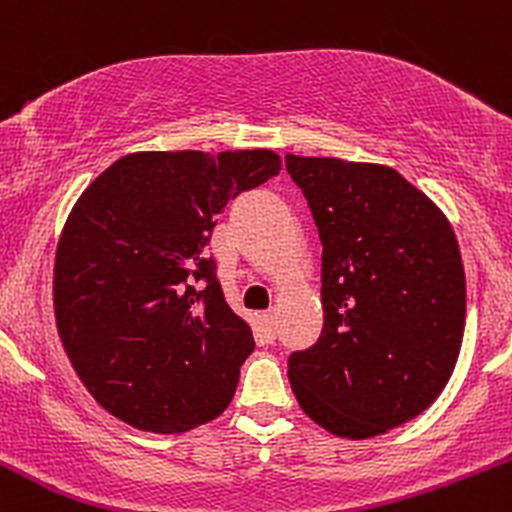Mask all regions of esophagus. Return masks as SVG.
I'll list each match as a JSON object with an SVG mask.
<instances>
[{
    "label": "esophagus",
    "instance_id": "34e87169",
    "mask_svg": "<svg viewBox=\"0 0 512 512\" xmlns=\"http://www.w3.org/2000/svg\"><path fill=\"white\" fill-rule=\"evenodd\" d=\"M260 327H262L264 339H269V342H272V339L276 337V317H274L272 310H269V313H262L260 315Z\"/></svg>",
    "mask_w": 512,
    "mask_h": 512
}]
</instances>
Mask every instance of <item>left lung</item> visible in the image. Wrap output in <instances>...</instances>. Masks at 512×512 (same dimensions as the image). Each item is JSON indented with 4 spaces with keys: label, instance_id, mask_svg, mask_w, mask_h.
Returning <instances> with one entry per match:
<instances>
[{
    "label": "left lung",
    "instance_id": "8db88e82",
    "mask_svg": "<svg viewBox=\"0 0 512 512\" xmlns=\"http://www.w3.org/2000/svg\"><path fill=\"white\" fill-rule=\"evenodd\" d=\"M322 240L320 339L289 356L298 404L334 436L431 407L460 356L467 289L450 221L395 168L286 154Z\"/></svg>",
    "mask_w": 512,
    "mask_h": 512
}]
</instances>
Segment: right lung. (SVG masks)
I'll list each match as a JSON object with an SVG mask.
<instances>
[{
	"label": "right lung",
	"instance_id": "obj_1",
	"mask_svg": "<svg viewBox=\"0 0 512 512\" xmlns=\"http://www.w3.org/2000/svg\"><path fill=\"white\" fill-rule=\"evenodd\" d=\"M279 170L269 149L139 151L81 192L52 296L64 351L105 411L139 431L185 433L231 404L255 339L207 245L228 199Z\"/></svg>",
	"mask_w": 512,
	"mask_h": 512
}]
</instances>
